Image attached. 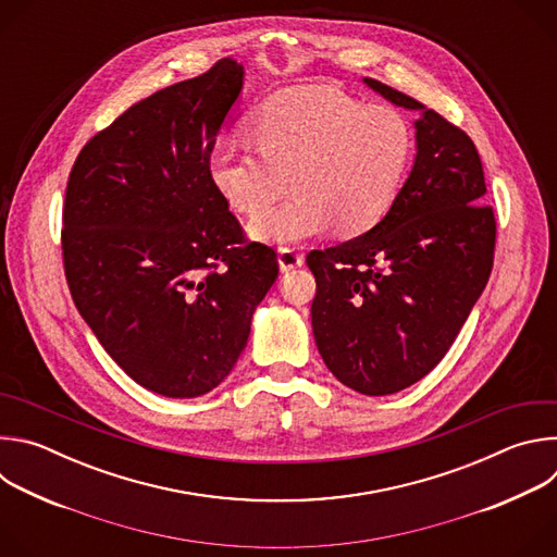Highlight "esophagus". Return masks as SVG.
I'll return each mask as SVG.
<instances>
[{"label":"esophagus","mask_w":557,"mask_h":557,"mask_svg":"<svg viewBox=\"0 0 557 557\" xmlns=\"http://www.w3.org/2000/svg\"><path fill=\"white\" fill-rule=\"evenodd\" d=\"M277 262H280V269H282V271H293V269H297V267L304 264V256H301L297 249L280 247V251H277Z\"/></svg>","instance_id":"34e87169"}]
</instances>
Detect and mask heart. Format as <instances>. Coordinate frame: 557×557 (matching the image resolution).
I'll use <instances>...</instances> for the list:
<instances>
[{
  "instance_id": "obj_1",
  "label": "heart",
  "mask_w": 557,
  "mask_h": 557,
  "mask_svg": "<svg viewBox=\"0 0 557 557\" xmlns=\"http://www.w3.org/2000/svg\"><path fill=\"white\" fill-rule=\"evenodd\" d=\"M249 136L253 147L215 143L207 170L218 194L243 213H256L292 181L288 201L251 220V233L273 245L301 243L333 224L339 233L374 226L399 194L414 147L399 110L324 86L271 97L249 121Z\"/></svg>"
}]
</instances>
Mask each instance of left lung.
Instances as JSON below:
<instances>
[{
	"label": "left lung",
	"mask_w": 557,
	"mask_h": 557,
	"mask_svg": "<svg viewBox=\"0 0 557 557\" xmlns=\"http://www.w3.org/2000/svg\"><path fill=\"white\" fill-rule=\"evenodd\" d=\"M363 82L421 112L414 168L379 224L306 264L324 363L344 385L383 396L423 379L454 344L492 275L496 218L473 140L417 99Z\"/></svg>",
	"instance_id": "left-lung-1"
}]
</instances>
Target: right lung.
Here are the masks:
<instances>
[{
	"label": "right lung",
	"instance_id": "1",
	"mask_svg": "<svg viewBox=\"0 0 557 557\" xmlns=\"http://www.w3.org/2000/svg\"><path fill=\"white\" fill-rule=\"evenodd\" d=\"M243 76L240 63L220 59L134 103L78 151L65 187L61 251L74 306L136 383L170 399L224 381L280 271L207 170Z\"/></svg>",
	"mask_w": 557,
	"mask_h": 557
}]
</instances>
